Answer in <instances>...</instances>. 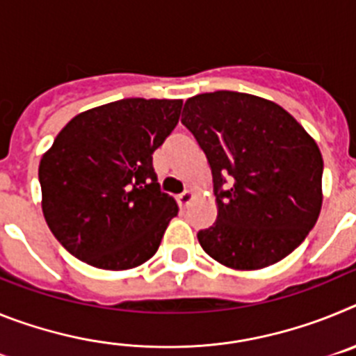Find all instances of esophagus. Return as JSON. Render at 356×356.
Masks as SVG:
<instances>
[{
	"instance_id": "34e87169",
	"label": "esophagus",
	"mask_w": 356,
	"mask_h": 356,
	"mask_svg": "<svg viewBox=\"0 0 356 356\" xmlns=\"http://www.w3.org/2000/svg\"><path fill=\"white\" fill-rule=\"evenodd\" d=\"M193 197H194V194L191 193V191H185V193H181L176 196V201H178V205H180L181 209H185V207H187L188 203L193 201Z\"/></svg>"
}]
</instances>
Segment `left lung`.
<instances>
[{
	"label": "left lung",
	"mask_w": 356,
	"mask_h": 356,
	"mask_svg": "<svg viewBox=\"0 0 356 356\" xmlns=\"http://www.w3.org/2000/svg\"><path fill=\"white\" fill-rule=\"evenodd\" d=\"M184 127L212 169L217 221L197 234L219 264L254 271L280 262L314 228L323 205V156L287 110L253 94L188 97ZM228 179L232 184L222 188Z\"/></svg>",
	"instance_id": "1"
}]
</instances>
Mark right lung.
<instances>
[{
  "label": "right lung",
  "mask_w": 356,
  "mask_h": 356,
  "mask_svg": "<svg viewBox=\"0 0 356 356\" xmlns=\"http://www.w3.org/2000/svg\"><path fill=\"white\" fill-rule=\"evenodd\" d=\"M181 103L119 99L85 110L56 135L39 163L42 213L72 257L124 271L156 253L178 205L160 191L153 153L178 124Z\"/></svg>",
  "instance_id": "1"
}]
</instances>
